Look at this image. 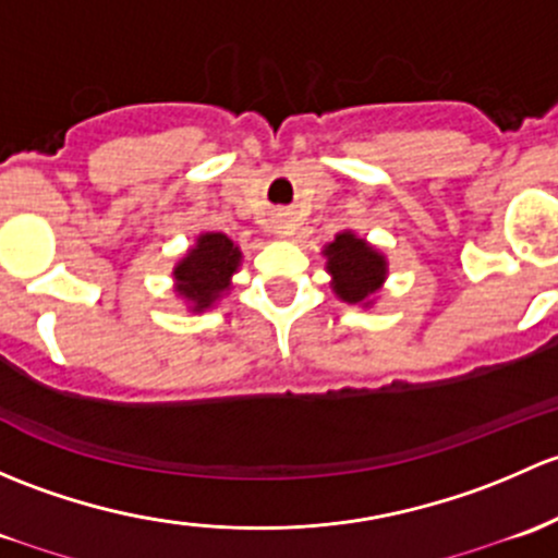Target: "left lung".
<instances>
[{
  "mask_svg": "<svg viewBox=\"0 0 558 558\" xmlns=\"http://www.w3.org/2000/svg\"><path fill=\"white\" fill-rule=\"evenodd\" d=\"M322 255L327 257V274L332 277V292L343 303L371 306V298L381 290L384 279H387V257L352 231L338 233L322 250Z\"/></svg>",
  "mask_w": 558,
  "mask_h": 558,
  "instance_id": "left-lung-1",
  "label": "left lung"
}]
</instances>
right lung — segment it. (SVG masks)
I'll list each match as a JSON object with an SVG mask.
<instances>
[{
    "label": "right lung",
    "instance_id": "obj_1",
    "mask_svg": "<svg viewBox=\"0 0 558 558\" xmlns=\"http://www.w3.org/2000/svg\"><path fill=\"white\" fill-rule=\"evenodd\" d=\"M241 266V250L226 233H201L174 266L177 295L191 303V312H206L228 290Z\"/></svg>",
    "mask_w": 558,
    "mask_h": 558
}]
</instances>
